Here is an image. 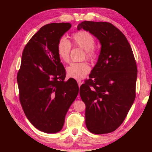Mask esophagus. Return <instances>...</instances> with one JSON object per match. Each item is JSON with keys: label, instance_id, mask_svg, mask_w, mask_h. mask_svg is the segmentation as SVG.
Returning <instances> with one entry per match:
<instances>
[{"label": "esophagus", "instance_id": "34e87169", "mask_svg": "<svg viewBox=\"0 0 152 152\" xmlns=\"http://www.w3.org/2000/svg\"><path fill=\"white\" fill-rule=\"evenodd\" d=\"M77 82H78V84L79 87L82 85V80H77ZM78 97H79V94H78Z\"/></svg>", "mask_w": 152, "mask_h": 152}]
</instances>
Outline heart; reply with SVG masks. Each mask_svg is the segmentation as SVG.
<instances>
[{
  "mask_svg": "<svg viewBox=\"0 0 152 152\" xmlns=\"http://www.w3.org/2000/svg\"><path fill=\"white\" fill-rule=\"evenodd\" d=\"M72 43L74 46L83 49L84 57L90 60H94L96 57V51L94 48L95 38L91 33L86 31H79L74 33L72 36ZM71 43L65 37H61L57 43V52L60 60L64 62H68L70 60ZM91 68L86 61L74 62L67 67V74L70 78L82 79L89 72Z\"/></svg>",
  "mask_w": 152,
  "mask_h": 152,
  "instance_id": "1",
  "label": "heart"
}]
</instances>
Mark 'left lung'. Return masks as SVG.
I'll use <instances>...</instances> for the list:
<instances>
[{
	"label": "left lung",
	"mask_w": 152,
	"mask_h": 152,
	"mask_svg": "<svg viewBox=\"0 0 152 152\" xmlns=\"http://www.w3.org/2000/svg\"><path fill=\"white\" fill-rule=\"evenodd\" d=\"M81 29L101 45L90 79L80 88L86 126L94 134L109 133L122 124L135 101L137 65L127 38L111 23L83 21L77 27Z\"/></svg>",
	"instance_id": "left-lung-1"
}]
</instances>
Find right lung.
<instances>
[{"mask_svg": "<svg viewBox=\"0 0 152 152\" xmlns=\"http://www.w3.org/2000/svg\"><path fill=\"white\" fill-rule=\"evenodd\" d=\"M71 27L70 23H53L41 28L25 45L17 74L25 114L35 128L46 133L61 130L79 92L76 81L64 80L66 71L57 52L59 39Z\"/></svg>", "mask_w": 152, "mask_h": 152, "instance_id": "right-lung-1", "label": "right lung"}]
</instances>
